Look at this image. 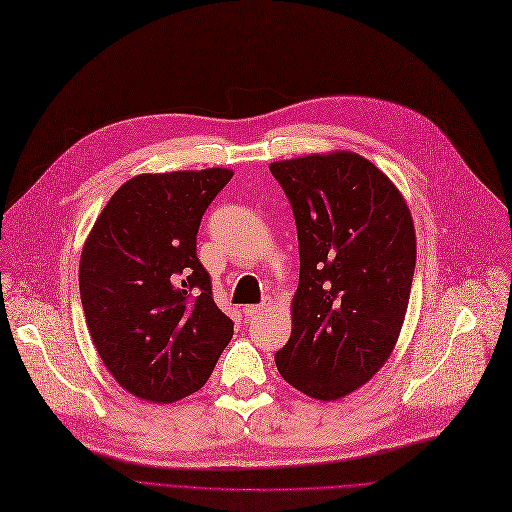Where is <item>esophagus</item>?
Instances as JSON below:
<instances>
[{
	"mask_svg": "<svg viewBox=\"0 0 512 512\" xmlns=\"http://www.w3.org/2000/svg\"><path fill=\"white\" fill-rule=\"evenodd\" d=\"M269 306H271V298H265L261 304L245 306V308H243V314H245L247 318H255V316H259V314L267 312V310H269Z\"/></svg>",
	"mask_w": 512,
	"mask_h": 512,
	"instance_id": "esophagus-1",
	"label": "esophagus"
}]
</instances>
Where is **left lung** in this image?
<instances>
[{
  "mask_svg": "<svg viewBox=\"0 0 512 512\" xmlns=\"http://www.w3.org/2000/svg\"><path fill=\"white\" fill-rule=\"evenodd\" d=\"M290 200L300 249L282 378L337 400L378 374L400 335L414 263L410 210L361 155L339 151L269 165Z\"/></svg>",
  "mask_w": 512,
  "mask_h": 512,
  "instance_id": "8db88e82",
  "label": "left lung"
}]
</instances>
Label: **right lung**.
<instances>
[{"instance_id":"obj_1","label":"right lung","mask_w":512,"mask_h":512,"mask_svg":"<svg viewBox=\"0 0 512 512\" xmlns=\"http://www.w3.org/2000/svg\"><path fill=\"white\" fill-rule=\"evenodd\" d=\"M230 169L136 175L110 198L79 263L94 345L130 394L169 404L198 392L232 339L196 255L206 208Z\"/></svg>"}]
</instances>
